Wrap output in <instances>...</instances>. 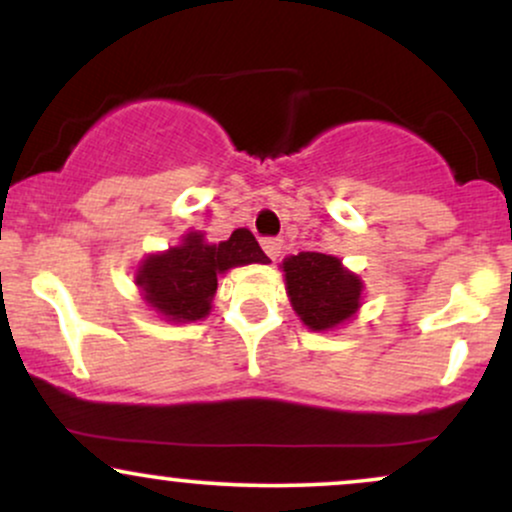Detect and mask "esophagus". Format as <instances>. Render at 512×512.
<instances>
[{
    "label": "esophagus",
    "instance_id": "1",
    "mask_svg": "<svg viewBox=\"0 0 512 512\" xmlns=\"http://www.w3.org/2000/svg\"><path fill=\"white\" fill-rule=\"evenodd\" d=\"M262 248L269 257H272V260H276V257H279V252H281V240L279 238H264Z\"/></svg>",
    "mask_w": 512,
    "mask_h": 512
}]
</instances>
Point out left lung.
I'll use <instances>...</instances> for the list:
<instances>
[{
  "mask_svg": "<svg viewBox=\"0 0 512 512\" xmlns=\"http://www.w3.org/2000/svg\"><path fill=\"white\" fill-rule=\"evenodd\" d=\"M291 305L310 330H330L356 313L361 281L322 252H298L284 260Z\"/></svg>",
  "mask_w": 512,
  "mask_h": 512,
  "instance_id": "1",
  "label": "left lung"
}]
</instances>
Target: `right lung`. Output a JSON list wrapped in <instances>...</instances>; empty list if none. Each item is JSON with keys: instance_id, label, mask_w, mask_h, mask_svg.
Listing matches in <instances>:
<instances>
[{"instance_id": "right-lung-1", "label": "right lung", "mask_w": 512, "mask_h": 512, "mask_svg": "<svg viewBox=\"0 0 512 512\" xmlns=\"http://www.w3.org/2000/svg\"><path fill=\"white\" fill-rule=\"evenodd\" d=\"M267 264L260 243L248 228H238L219 245L204 243L199 233H190L180 248L149 257L139 267L137 284L146 303L173 322H192L209 315L216 293V276L238 264Z\"/></svg>"}]
</instances>
